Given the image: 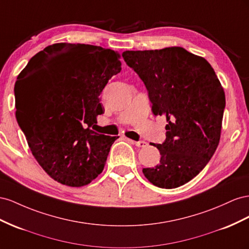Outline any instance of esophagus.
Instances as JSON below:
<instances>
[{
	"label": "esophagus",
	"mask_w": 249,
	"mask_h": 249,
	"mask_svg": "<svg viewBox=\"0 0 249 249\" xmlns=\"http://www.w3.org/2000/svg\"><path fill=\"white\" fill-rule=\"evenodd\" d=\"M133 144H136V146L138 147H146L147 143L145 141H138V142H132Z\"/></svg>",
	"instance_id": "34e87169"
}]
</instances>
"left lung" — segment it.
<instances>
[{"instance_id": "obj_1", "label": "left lung", "mask_w": 249, "mask_h": 249, "mask_svg": "<svg viewBox=\"0 0 249 249\" xmlns=\"http://www.w3.org/2000/svg\"><path fill=\"white\" fill-rule=\"evenodd\" d=\"M122 56L144 82L154 116L166 117L168 123L164 143L153 144L160 164L143 173L159 188L180 187L207 166L218 147L225 107L222 85L207 60L180 47Z\"/></svg>"}]
</instances>
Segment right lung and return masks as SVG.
<instances>
[{"label":"right lung","mask_w":249,"mask_h":249,"mask_svg":"<svg viewBox=\"0 0 249 249\" xmlns=\"http://www.w3.org/2000/svg\"><path fill=\"white\" fill-rule=\"evenodd\" d=\"M120 54L84 44H54L18 76L16 116L30 150L56 181L82 187L103 171L118 137L98 133L100 94L121 71Z\"/></svg>","instance_id":"1"}]
</instances>
